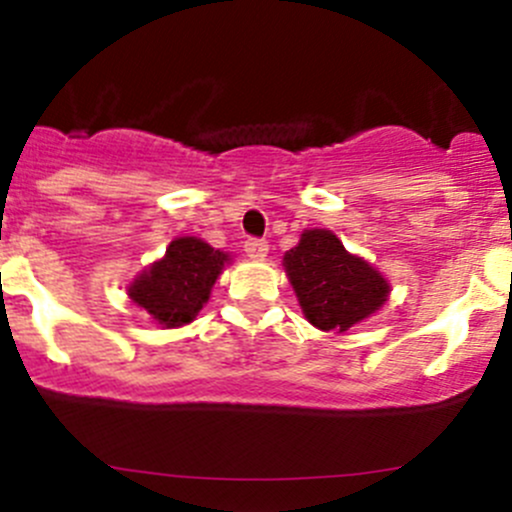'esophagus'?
<instances>
[{"label": "esophagus", "mask_w": 512, "mask_h": 512, "mask_svg": "<svg viewBox=\"0 0 512 512\" xmlns=\"http://www.w3.org/2000/svg\"><path fill=\"white\" fill-rule=\"evenodd\" d=\"M245 252L250 260H265L267 252H270V245H267V240H260V238H250L245 242Z\"/></svg>", "instance_id": "esophagus-1"}]
</instances>
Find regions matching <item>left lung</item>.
<instances>
[{"label": "left lung", "instance_id": "8db88e82", "mask_svg": "<svg viewBox=\"0 0 512 512\" xmlns=\"http://www.w3.org/2000/svg\"><path fill=\"white\" fill-rule=\"evenodd\" d=\"M284 270L309 324L348 331L380 309L390 284L378 270L351 255L331 230H304L284 255Z\"/></svg>", "mask_w": 512, "mask_h": 512}]
</instances>
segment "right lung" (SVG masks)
<instances>
[{"instance_id": "add662e5", "label": "right lung", "mask_w": 512, "mask_h": 512, "mask_svg": "<svg viewBox=\"0 0 512 512\" xmlns=\"http://www.w3.org/2000/svg\"><path fill=\"white\" fill-rule=\"evenodd\" d=\"M228 262L225 252L201 238H176L159 262L129 284V299L164 328L191 324Z\"/></svg>"}]
</instances>
